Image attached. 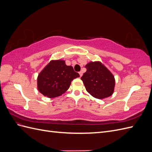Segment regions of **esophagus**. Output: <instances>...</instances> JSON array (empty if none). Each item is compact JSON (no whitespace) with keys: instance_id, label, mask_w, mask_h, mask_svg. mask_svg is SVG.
Here are the masks:
<instances>
[{"instance_id":"obj_1","label":"esophagus","mask_w":152,"mask_h":152,"mask_svg":"<svg viewBox=\"0 0 152 152\" xmlns=\"http://www.w3.org/2000/svg\"><path fill=\"white\" fill-rule=\"evenodd\" d=\"M82 74H83V73H82V71H80V72H79V75H80V77H82Z\"/></svg>"}]
</instances>
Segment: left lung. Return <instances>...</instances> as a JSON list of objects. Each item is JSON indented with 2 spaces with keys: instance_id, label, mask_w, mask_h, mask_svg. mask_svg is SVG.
Returning <instances> with one entry per match:
<instances>
[{
  "instance_id": "left-lung-1",
  "label": "left lung",
  "mask_w": 152,
  "mask_h": 152,
  "mask_svg": "<svg viewBox=\"0 0 152 152\" xmlns=\"http://www.w3.org/2000/svg\"><path fill=\"white\" fill-rule=\"evenodd\" d=\"M87 71L81 77L86 91L98 99L112 96L114 91V76L100 61H91L85 66Z\"/></svg>"
}]
</instances>
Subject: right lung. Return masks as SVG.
I'll use <instances>...</instances> for the list:
<instances>
[{
  "label": "right lung",
  "instance_id": "add662e5",
  "mask_svg": "<svg viewBox=\"0 0 152 152\" xmlns=\"http://www.w3.org/2000/svg\"><path fill=\"white\" fill-rule=\"evenodd\" d=\"M72 66H67L61 59L51 60L40 72L37 77V89L49 98L62 95L68 89L71 82L79 77Z\"/></svg>",
  "mask_w": 152,
  "mask_h": 152
}]
</instances>
